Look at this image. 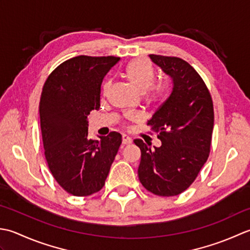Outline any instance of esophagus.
<instances>
[{
  "instance_id": "1",
  "label": "esophagus",
  "mask_w": 250,
  "mask_h": 250,
  "mask_svg": "<svg viewBox=\"0 0 250 250\" xmlns=\"http://www.w3.org/2000/svg\"><path fill=\"white\" fill-rule=\"evenodd\" d=\"M131 138L129 136H127V135H123V137H122V144H123L124 146H126V145H129V144H131Z\"/></svg>"
}]
</instances>
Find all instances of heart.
<instances>
[{
  "mask_svg": "<svg viewBox=\"0 0 250 250\" xmlns=\"http://www.w3.org/2000/svg\"><path fill=\"white\" fill-rule=\"evenodd\" d=\"M125 74L130 84L140 93H146L153 103H161L166 98L167 85L162 81L154 82L155 72L149 60L145 58L131 60L127 64ZM110 87L111 81H106L104 84V93H108Z\"/></svg>",
  "mask_w": 250,
  "mask_h": 250,
  "instance_id": "heart-1",
  "label": "heart"
}]
</instances>
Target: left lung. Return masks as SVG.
Wrapping results in <instances>:
<instances>
[{
    "label": "left lung",
    "instance_id": "obj_1",
    "mask_svg": "<svg viewBox=\"0 0 250 250\" xmlns=\"http://www.w3.org/2000/svg\"><path fill=\"white\" fill-rule=\"evenodd\" d=\"M169 75L172 91L147 122L159 132L160 147L151 149L141 139L134 142L141 151L138 177L147 191L159 196H175L196 179L210 152L213 104L201 75L181 58L150 55Z\"/></svg>",
    "mask_w": 250,
    "mask_h": 250
}]
</instances>
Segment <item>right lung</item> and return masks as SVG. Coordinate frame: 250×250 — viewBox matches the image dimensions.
Masks as SVG:
<instances>
[{"mask_svg": "<svg viewBox=\"0 0 250 250\" xmlns=\"http://www.w3.org/2000/svg\"><path fill=\"white\" fill-rule=\"evenodd\" d=\"M120 59L73 57L59 64L43 86L40 120L45 159L55 180L74 196L103 189L122 144L116 131L100 141L90 139L87 119L91 110L99 109L101 84Z\"/></svg>", "mask_w": 250, "mask_h": 250, "instance_id": "obj_1", "label": "right lung"}]
</instances>
